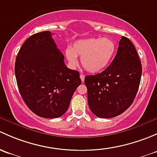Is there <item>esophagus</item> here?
I'll list each match as a JSON object with an SVG mask.
<instances>
[{
    "label": "esophagus",
    "instance_id": "obj_1",
    "mask_svg": "<svg viewBox=\"0 0 157 157\" xmlns=\"http://www.w3.org/2000/svg\"><path fill=\"white\" fill-rule=\"evenodd\" d=\"M80 78H81V80H82V82H84V81H85V75H84L83 74H81Z\"/></svg>",
    "mask_w": 157,
    "mask_h": 157
}]
</instances>
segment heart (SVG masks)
I'll return each mask as SVG.
<instances>
[{"mask_svg": "<svg viewBox=\"0 0 157 157\" xmlns=\"http://www.w3.org/2000/svg\"><path fill=\"white\" fill-rule=\"evenodd\" d=\"M116 52V44L108 38L81 39L65 52L71 67L78 65L77 56L81 57L83 67L90 73H98L106 69Z\"/></svg>", "mask_w": 157, "mask_h": 157, "instance_id": "1", "label": "heart"}]
</instances>
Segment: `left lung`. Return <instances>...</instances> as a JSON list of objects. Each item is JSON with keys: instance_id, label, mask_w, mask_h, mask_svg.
Returning a JSON list of instances; mask_svg holds the SVG:
<instances>
[{"instance_id": "obj_1", "label": "left lung", "mask_w": 157, "mask_h": 157, "mask_svg": "<svg viewBox=\"0 0 157 157\" xmlns=\"http://www.w3.org/2000/svg\"><path fill=\"white\" fill-rule=\"evenodd\" d=\"M142 67L132 41L122 36L116 56L104 71L86 75L90 109L100 118L122 114L132 105L141 78Z\"/></svg>"}]
</instances>
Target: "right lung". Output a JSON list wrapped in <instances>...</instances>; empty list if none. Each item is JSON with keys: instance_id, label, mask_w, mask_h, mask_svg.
Here are the masks:
<instances>
[{"instance_id": "right-lung-1", "label": "right lung", "mask_w": 157, "mask_h": 157, "mask_svg": "<svg viewBox=\"0 0 157 157\" xmlns=\"http://www.w3.org/2000/svg\"><path fill=\"white\" fill-rule=\"evenodd\" d=\"M19 93L29 108L47 119L60 117L82 83L78 71L68 69L49 31L30 36L15 63Z\"/></svg>"}]
</instances>
